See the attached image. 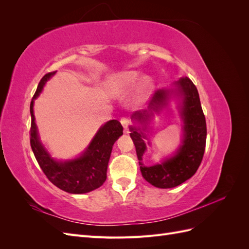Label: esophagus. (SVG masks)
<instances>
[{
  "label": "esophagus",
  "mask_w": 249,
  "mask_h": 249,
  "mask_svg": "<svg viewBox=\"0 0 249 249\" xmlns=\"http://www.w3.org/2000/svg\"><path fill=\"white\" fill-rule=\"evenodd\" d=\"M120 124H123L124 129L126 130L127 127H129V125L131 124V119L129 117H123L122 119H120Z\"/></svg>",
  "instance_id": "obj_1"
}]
</instances>
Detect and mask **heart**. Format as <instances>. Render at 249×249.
I'll list each match as a JSON object with an SVG mask.
<instances>
[{
	"label": "heart",
	"instance_id": "1",
	"mask_svg": "<svg viewBox=\"0 0 249 249\" xmlns=\"http://www.w3.org/2000/svg\"><path fill=\"white\" fill-rule=\"evenodd\" d=\"M136 71H124L112 76L106 82V91L111 96H123L130 91L135 86L136 91L133 96V102L136 105H141L147 102L150 94L153 92L154 83L149 77H143ZM139 81V83L138 82ZM139 84L137 85V83Z\"/></svg>",
	"mask_w": 249,
	"mask_h": 249
}]
</instances>
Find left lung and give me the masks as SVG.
Wrapping results in <instances>:
<instances>
[{"mask_svg":"<svg viewBox=\"0 0 249 249\" xmlns=\"http://www.w3.org/2000/svg\"><path fill=\"white\" fill-rule=\"evenodd\" d=\"M171 98L177 100L179 114L183 122L182 142L171 157L153 167H145L142 163V157L146 151L145 139L149 122L155 114H159L168 106ZM132 118L135 125L130 126V136L136 147L140 170L145 180L157 188L168 189L183 184L194 176L205 153L207 124L197 88L189 78L179 79L170 88L157 90L148 110L135 112ZM147 144L150 143L147 142Z\"/></svg>","mask_w":249,"mask_h":249,"instance_id":"left-lung-1","label":"left lung"}]
</instances>
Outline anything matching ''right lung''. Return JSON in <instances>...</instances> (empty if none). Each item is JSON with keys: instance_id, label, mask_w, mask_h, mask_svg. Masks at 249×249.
Instances as JSON below:
<instances>
[{"instance_id": "1", "label": "right lung", "mask_w": 249, "mask_h": 249, "mask_svg": "<svg viewBox=\"0 0 249 249\" xmlns=\"http://www.w3.org/2000/svg\"><path fill=\"white\" fill-rule=\"evenodd\" d=\"M55 73L56 71L44 74L30 105V143L40 168L53 184L59 189L71 194L88 193L97 189L106 180L112 147L124 134V127L118 120H109L100 127L87 148L79 157L66 161L54 159L39 139L33 107L34 101L41 93L46 83Z\"/></svg>"}]
</instances>
